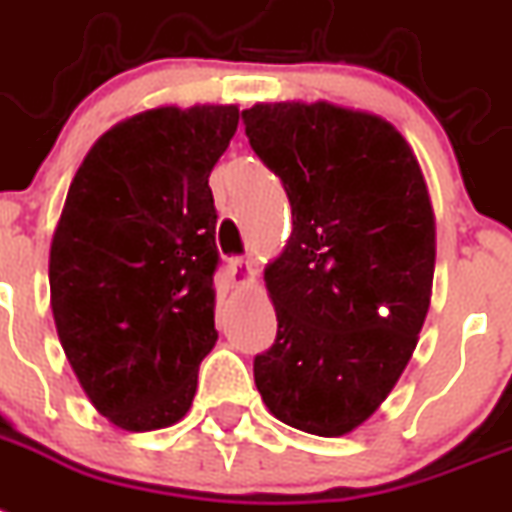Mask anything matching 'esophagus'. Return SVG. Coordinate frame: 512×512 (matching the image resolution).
Instances as JSON below:
<instances>
[{
    "mask_svg": "<svg viewBox=\"0 0 512 512\" xmlns=\"http://www.w3.org/2000/svg\"><path fill=\"white\" fill-rule=\"evenodd\" d=\"M227 269H230L232 280L238 282V285H246L256 277V264L251 259H243V256H232L227 259Z\"/></svg>",
    "mask_w": 512,
    "mask_h": 512,
    "instance_id": "esophagus-1",
    "label": "esophagus"
}]
</instances>
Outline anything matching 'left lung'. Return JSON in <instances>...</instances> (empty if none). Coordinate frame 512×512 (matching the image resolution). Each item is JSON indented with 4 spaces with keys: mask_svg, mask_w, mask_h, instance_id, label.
Listing matches in <instances>:
<instances>
[{
    "mask_svg": "<svg viewBox=\"0 0 512 512\" xmlns=\"http://www.w3.org/2000/svg\"><path fill=\"white\" fill-rule=\"evenodd\" d=\"M243 122L293 209L285 253L266 269L277 337L253 358V379L282 424L340 437L390 395L429 311L424 175L374 114L282 101L246 109Z\"/></svg>",
    "mask_w": 512,
    "mask_h": 512,
    "instance_id": "1",
    "label": "left lung"
}]
</instances>
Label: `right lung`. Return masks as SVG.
<instances>
[{
	"mask_svg": "<svg viewBox=\"0 0 512 512\" xmlns=\"http://www.w3.org/2000/svg\"><path fill=\"white\" fill-rule=\"evenodd\" d=\"M238 107H162L114 125L67 190L49 256L57 335L101 416L172 426L217 342L209 175Z\"/></svg>",
	"mask_w": 512,
	"mask_h": 512,
	"instance_id": "right-lung-1",
	"label": "right lung"
}]
</instances>
